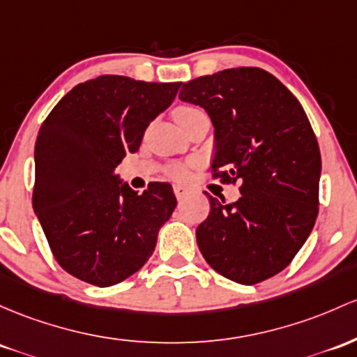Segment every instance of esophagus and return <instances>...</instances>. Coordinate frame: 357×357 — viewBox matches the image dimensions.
<instances>
[{
    "label": "esophagus",
    "mask_w": 357,
    "mask_h": 357,
    "mask_svg": "<svg viewBox=\"0 0 357 357\" xmlns=\"http://www.w3.org/2000/svg\"><path fill=\"white\" fill-rule=\"evenodd\" d=\"M172 191H174L176 198H183L188 193V188L181 186V185H174V186H172Z\"/></svg>",
    "instance_id": "esophagus-1"
}]
</instances>
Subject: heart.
<instances>
[{
  "label": "heart",
  "mask_w": 357,
  "mask_h": 357,
  "mask_svg": "<svg viewBox=\"0 0 357 357\" xmlns=\"http://www.w3.org/2000/svg\"><path fill=\"white\" fill-rule=\"evenodd\" d=\"M203 112L202 108L195 107V105H179V107L174 108V112H172V115H174L176 121H183L188 116L195 115V113H199ZM169 174L171 178L178 179V181H183V179L188 178V174H190V171H188V166H183V164H176V166H172L169 169Z\"/></svg>",
  "instance_id": "1"
}]
</instances>
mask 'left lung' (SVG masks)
Listing matches in <instances>:
<instances>
[{
	"label": "left lung",
	"instance_id": "left-lung-1",
	"mask_svg": "<svg viewBox=\"0 0 357 357\" xmlns=\"http://www.w3.org/2000/svg\"><path fill=\"white\" fill-rule=\"evenodd\" d=\"M179 98L210 115L213 178L242 183L236 203L208 197L198 248L222 276L261 283L293 261L319 215L322 159L307 113L287 86L259 68L197 77L183 84Z\"/></svg>",
	"mask_w": 357,
	"mask_h": 357
}]
</instances>
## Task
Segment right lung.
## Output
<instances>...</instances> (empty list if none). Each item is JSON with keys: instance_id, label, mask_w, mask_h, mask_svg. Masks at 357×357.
Listing matches in <instances>:
<instances>
[{"instance_id": "1", "label": "right lung", "mask_w": 357, "mask_h": 357, "mask_svg": "<svg viewBox=\"0 0 357 357\" xmlns=\"http://www.w3.org/2000/svg\"><path fill=\"white\" fill-rule=\"evenodd\" d=\"M181 83L95 77L74 86L35 142L32 203L54 257L70 276L105 288L139 271L176 208L167 183L137 195L115 167L139 151L146 128Z\"/></svg>"}]
</instances>
